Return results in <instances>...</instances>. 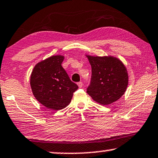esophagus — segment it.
Wrapping results in <instances>:
<instances>
[{
	"label": "esophagus",
	"instance_id": "esophagus-1",
	"mask_svg": "<svg viewBox=\"0 0 158 158\" xmlns=\"http://www.w3.org/2000/svg\"><path fill=\"white\" fill-rule=\"evenodd\" d=\"M77 85H78V86H79V88H81V87H82V86H83V83L81 82V81H79V82H78V83H77Z\"/></svg>",
	"mask_w": 158,
	"mask_h": 158
}]
</instances>
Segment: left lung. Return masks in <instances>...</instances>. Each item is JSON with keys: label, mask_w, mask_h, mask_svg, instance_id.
Masks as SVG:
<instances>
[{"label": "left lung", "mask_w": 158, "mask_h": 158, "mask_svg": "<svg viewBox=\"0 0 158 158\" xmlns=\"http://www.w3.org/2000/svg\"><path fill=\"white\" fill-rule=\"evenodd\" d=\"M92 67L91 81L87 93L99 104L110 105L121 98L129 77L123 63L112 56H87Z\"/></svg>", "instance_id": "obj_1"}]
</instances>
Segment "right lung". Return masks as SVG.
Returning <instances> with one entry per match:
<instances>
[{
	"instance_id": "obj_1",
	"label": "right lung",
	"mask_w": 158,
	"mask_h": 158,
	"mask_svg": "<svg viewBox=\"0 0 158 158\" xmlns=\"http://www.w3.org/2000/svg\"><path fill=\"white\" fill-rule=\"evenodd\" d=\"M64 59L62 56H53L38 63L30 77L35 98L44 106L55 110L66 108L79 88L62 67Z\"/></svg>"
}]
</instances>
